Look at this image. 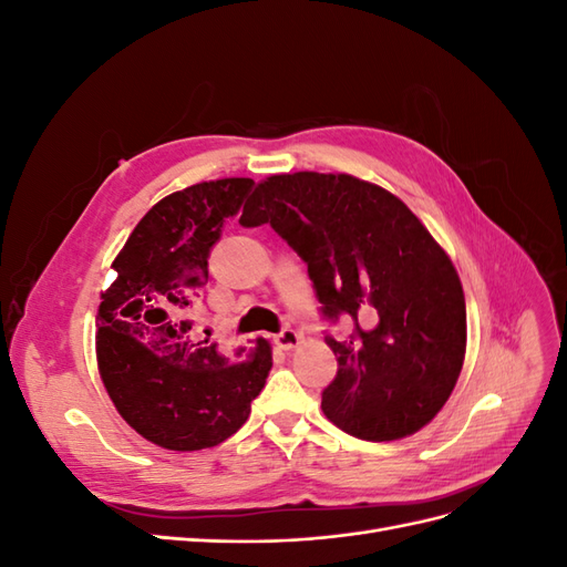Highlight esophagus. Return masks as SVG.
Returning a JSON list of instances; mask_svg holds the SVG:
<instances>
[{
    "instance_id": "esophagus-1",
    "label": "esophagus",
    "mask_w": 567,
    "mask_h": 567,
    "mask_svg": "<svg viewBox=\"0 0 567 567\" xmlns=\"http://www.w3.org/2000/svg\"><path fill=\"white\" fill-rule=\"evenodd\" d=\"M302 336L296 329H284L279 336H274V346L281 348V350H293L300 346Z\"/></svg>"
}]
</instances>
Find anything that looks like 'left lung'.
<instances>
[{
  "instance_id": "left-lung-1",
  "label": "left lung",
  "mask_w": 567,
  "mask_h": 567,
  "mask_svg": "<svg viewBox=\"0 0 567 567\" xmlns=\"http://www.w3.org/2000/svg\"><path fill=\"white\" fill-rule=\"evenodd\" d=\"M238 221L271 225L305 260L323 317L354 319L348 340L326 338L338 359L326 419L371 442L431 423L466 357V298L421 219L383 186L293 173L257 184Z\"/></svg>"
}]
</instances>
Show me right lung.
I'll use <instances>...</instances> for the list:
<instances>
[{
    "mask_svg": "<svg viewBox=\"0 0 567 567\" xmlns=\"http://www.w3.org/2000/svg\"><path fill=\"white\" fill-rule=\"evenodd\" d=\"M248 177L186 186L158 200L113 260L101 293L96 362L117 414L163 450L196 452L231 437L271 369L255 340L246 362L192 340L184 310L208 281V255L252 188Z\"/></svg>",
    "mask_w": 567,
    "mask_h": 567,
    "instance_id": "obj_1",
    "label": "right lung"
}]
</instances>
